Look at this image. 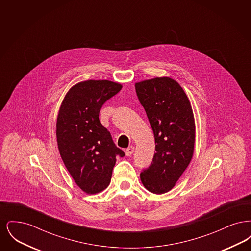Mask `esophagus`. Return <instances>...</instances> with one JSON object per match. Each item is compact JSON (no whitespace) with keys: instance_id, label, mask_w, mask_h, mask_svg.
<instances>
[{"instance_id":"esophagus-1","label":"esophagus","mask_w":251,"mask_h":251,"mask_svg":"<svg viewBox=\"0 0 251 251\" xmlns=\"http://www.w3.org/2000/svg\"><path fill=\"white\" fill-rule=\"evenodd\" d=\"M133 151H134V148L131 146L125 150V154L127 156H131L133 153Z\"/></svg>"}]
</instances>
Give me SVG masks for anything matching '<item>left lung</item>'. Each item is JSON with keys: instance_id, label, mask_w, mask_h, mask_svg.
Wrapping results in <instances>:
<instances>
[{"instance_id": "8db88e82", "label": "left lung", "mask_w": 251, "mask_h": 251, "mask_svg": "<svg viewBox=\"0 0 251 251\" xmlns=\"http://www.w3.org/2000/svg\"><path fill=\"white\" fill-rule=\"evenodd\" d=\"M155 139V154L140 174L145 188L153 194L170 191L191 162L196 125L191 103L179 83L156 77L135 83Z\"/></svg>"}]
</instances>
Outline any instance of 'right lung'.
I'll use <instances>...</instances> for the list:
<instances>
[{
  "mask_svg": "<svg viewBox=\"0 0 251 251\" xmlns=\"http://www.w3.org/2000/svg\"><path fill=\"white\" fill-rule=\"evenodd\" d=\"M121 88L122 84L109 80L80 82L70 88L60 106V155L75 183L88 195L107 188L117 156H124L99 119L103 103Z\"/></svg>",
  "mask_w": 251,
  "mask_h": 251,
  "instance_id": "obj_1",
  "label": "right lung"
}]
</instances>
